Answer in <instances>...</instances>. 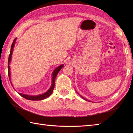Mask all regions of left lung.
Listing matches in <instances>:
<instances>
[{"mask_svg": "<svg viewBox=\"0 0 133 133\" xmlns=\"http://www.w3.org/2000/svg\"><path fill=\"white\" fill-rule=\"evenodd\" d=\"M82 98H83V99H85V98H84L83 97H82Z\"/></svg>", "mask_w": 133, "mask_h": 133, "instance_id": "obj_1", "label": "left lung"}]
</instances>
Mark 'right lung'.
Listing matches in <instances>:
<instances>
[{
	"label": "right lung",
	"instance_id": "obj_1",
	"mask_svg": "<svg viewBox=\"0 0 133 133\" xmlns=\"http://www.w3.org/2000/svg\"><path fill=\"white\" fill-rule=\"evenodd\" d=\"M16 38H15L14 39L12 45H11V51L9 55V57H8V77H9V78L10 79V66L9 64L10 63V61L11 60V56H12V50L14 49V45H15V43L16 41ZM63 67V64H62L61 66H59L57 68H56L55 69L54 71L52 72V85L51 86L50 89L48 90V91L44 93L43 94L41 95H36V96H31V95H25L23 94H21V93H19V94L20 95H21L22 97H23L25 99H27L29 100H31V101H39V100H42L44 99H46L47 97H49V96L52 94V92L54 90V89L55 87V78L56 77V75L58 74L59 71H60L61 69Z\"/></svg>",
	"mask_w": 133,
	"mask_h": 133
}]
</instances>
